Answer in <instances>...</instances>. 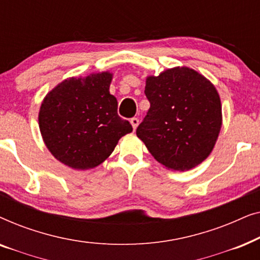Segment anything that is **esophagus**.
I'll return each mask as SVG.
<instances>
[{
    "instance_id": "1",
    "label": "esophagus",
    "mask_w": 260,
    "mask_h": 260,
    "mask_svg": "<svg viewBox=\"0 0 260 260\" xmlns=\"http://www.w3.org/2000/svg\"><path fill=\"white\" fill-rule=\"evenodd\" d=\"M130 123H131V125H133L134 130H136L138 124H140V120H138V118H136V117H134V118L130 119Z\"/></svg>"
}]
</instances>
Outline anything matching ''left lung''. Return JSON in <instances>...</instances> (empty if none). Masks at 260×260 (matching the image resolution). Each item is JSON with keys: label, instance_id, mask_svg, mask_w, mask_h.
Listing matches in <instances>:
<instances>
[{"label": "left lung", "instance_id": "1", "mask_svg": "<svg viewBox=\"0 0 260 260\" xmlns=\"http://www.w3.org/2000/svg\"><path fill=\"white\" fill-rule=\"evenodd\" d=\"M150 109L136 135L167 169L184 172L208 157L222 125L214 85L190 67L176 66L145 79Z\"/></svg>", "mask_w": 260, "mask_h": 260}]
</instances>
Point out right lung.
Segmentation results:
<instances>
[{
    "label": "right lung",
    "mask_w": 260,
    "mask_h": 260,
    "mask_svg": "<svg viewBox=\"0 0 260 260\" xmlns=\"http://www.w3.org/2000/svg\"><path fill=\"white\" fill-rule=\"evenodd\" d=\"M109 71L67 78L48 92L39 111V127L49 152L70 168L88 170L102 165L131 124L117 113L110 93Z\"/></svg>",
    "instance_id": "right-lung-1"
}]
</instances>
